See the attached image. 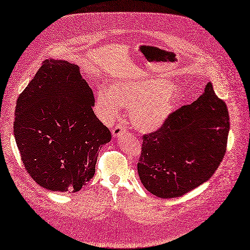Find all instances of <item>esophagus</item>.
Here are the masks:
<instances>
[{
  "mask_svg": "<svg viewBox=\"0 0 250 250\" xmlns=\"http://www.w3.org/2000/svg\"><path fill=\"white\" fill-rule=\"evenodd\" d=\"M126 132V129L125 127H123L122 125H117L112 131V134L114 137H119L120 135H122L123 133Z\"/></svg>",
  "mask_w": 250,
  "mask_h": 250,
  "instance_id": "1",
  "label": "esophagus"
}]
</instances>
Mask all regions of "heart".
<instances>
[{"label":"heart","mask_w":250,"mask_h":250,"mask_svg":"<svg viewBox=\"0 0 250 250\" xmlns=\"http://www.w3.org/2000/svg\"><path fill=\"white\" fill-rule=\"evenodd\" d=\"M94 105L99 116L110 122L120 105L129 109L133 126L141 131H153L167 121L175 106L171 84L164 80L145 79L116 81L109 90L98 91Z\"/></svg>","instance_id":"1"}]
</instances>
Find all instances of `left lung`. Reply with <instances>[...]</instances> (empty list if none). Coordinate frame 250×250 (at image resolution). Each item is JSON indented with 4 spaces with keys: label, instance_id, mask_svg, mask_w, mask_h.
Listing matches in <instances>:
<instances>
[{
    "label": "left lung",
    "instance_id": "obj_1",
    "mask_svg": "<svg viewBox=\"0 0 250 250\" xmlns=\"http://www.w3.org/2000/svg\"><path fill=\"white\" fill-rule=\"evenodd\" d=\"M229 129L227 106L208 82L195 102L142 137L137 163L141 183L153 195L174 198L207 182L225 156Z\"/></svg>",
    "mask_w": 250,
    "mask_h": 250
}]
</instances>
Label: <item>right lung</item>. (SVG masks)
I'll return each mask as SVG.
<instances>
[{"label": "right lung", "mask_w": 250, "mask_h": 250, "mask_svg": "<svg viewBox=\"0 0 250 250\" xmlns=\"http://www.w3.org/2000/svg\"><path fill=\"white\" fill-rule=\"evenodd\" d=\"M79 67L47 59L17 100L14 136L21 160L44 189L77 192L96 172L112 135L94 115Z\"/></svg>", "instance_id": "add662e5"}]
</instances>
